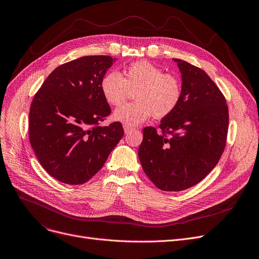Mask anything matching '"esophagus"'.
I'll return each mask as SVG.
<instances>
[{"mask_svg": "<svg viewBox=\"0 0 259 259\" xmlns=\"http://www.w3.org/2000/svg\"><path fill=\"white\" fill-rule=\"evenodd\" d=\"M124 131H125V133H129L130 131H132V128H131V127H129V126L124 125Z\"/></svg>", "mask_w": 259, "mask_h": 259, "instance_id": "esophagus-1", "label": "esophagus"}]
</instances>
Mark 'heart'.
<instances>
[{
  "label": "heart",
  "mask_w": 259,
  "mask_h": 259,
  "mask_svg": "<svg viewBox=\"0 0 259 259\" xmlns=\"http://www.w3.org/2000/svg\"><path fill=\"white\" fill-rule=\"evenodd\" d=\"M100 88L104 99L113 105L123 103L135 91L136 102L119 106L114 119L126 126H137L153 115L157 119L170 116L178 107L183 93L182 82L174 73L164 72L153 63L140 60L124 69V77L117 71L107 72Z\"/></svg>",
  "instance_id": "heart-1"
}]
</instances>
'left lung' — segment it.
Masks as SVG:
<instances>
[{"label": "left lung", "mask_w": 259, "mask_h": 259, "mask_svg": "<svg viewBox=\"0 0 259 259\" xmlns=\"http://www.w3.org/2000/svg\"><path fill=\"white\" fill-rule=\"evenodd\" d=\"M181 72L182 99L159 126L143 129L138 157L144 173L165 192H180L203 180L227 144L226 97L200 67L174 59Z\"/></svg>", "instance_id": "obj_1"}]
</instances>
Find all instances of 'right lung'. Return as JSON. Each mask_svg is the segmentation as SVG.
<instances>
[{
  "mask_svg": "<svg viewBox=\"0 0 259 259\" xmlns=\"http://www.w3.org/2000/svg\"><path fill=\"white\" fill-rule=\"evenodd\" d=\"M114 60L91 55L63 63L33 96L29 142L42 167L60 182H87L124 135L120 122L99 126L112 112L100 83Z\"/></svg>",
  "mask_w": 259,
  "mask_h": 259,
  "instance_id": "1",
  "label": "right lung"
}]
</instances>
